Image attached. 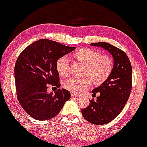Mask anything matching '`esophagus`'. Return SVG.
Masks as SVG:
<instances>
[{"mask_svg": "<svg viewBox=\"0 0 147 147\" xmlns=\"http://www.w3.org/2000/svg\"><path fill=\"white\" fill-rule=\"evenodd\" d=\"M77 96H78V94H77L73 93V92H72V93L71 94V98H75V97H77Z\"/></svg>", "mask_w": 147, "mask_h": 147, "instance_id": "34e87169", "label": "esophagus"}]
</instances>
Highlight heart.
I'll use <instances>...</instances> for the list:
<instances>
[{
	"label": "heart",
	"instance_id": "heart-1",
	"mask_svg": "<svg viewBox=\"0 0 147 147\" xmlns=\"http://www.w3.org/2000/svg\"><path fill=\"white\" fill-rule=\"evenodd\" d=\"M74 56L78 61L86 65L85 74L91 78L92 82L99 85L106 81L112 70V63L110 57L101 55L96 50L82 48L78 50ZM56 69L61 76L66 77L69 72V59L66 56L59 57L56 61ZM90 78H71L64 82V88L74 93H80L91 85Z\"/></svg>",
	"mask_w": 147,
	"mask_h": 147
}]
</instances>
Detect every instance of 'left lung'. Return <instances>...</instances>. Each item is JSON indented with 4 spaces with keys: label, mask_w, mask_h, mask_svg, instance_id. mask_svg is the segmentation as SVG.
Wrapping results in <instances>:
<instances>
[{
    "label": "left lung",
    "mask_w": 147,
    "mask_h": 147,
    "mask_svg": "<svg viewBox=\"0 0 147 147\" xmlns=\"http://www.w3.org/2000/svg\"><path fill=\"white\" fill-rule=\"evenodd\" d=\"M108 51L114 59L111 74L101 85L92 90V96L98 94L96 100L82 110L84 118L96 125L107 124L114 120L123 109L132 88V66L128 56L121 49L106 42L91 43Z\"/></svg>",
    "instance_id": "obj_1"
}]
</instances>
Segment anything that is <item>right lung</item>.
<instances>
[{
    "label": "right lung",
    "instance_id": "1",
    "mask_svg": "<svg viewBox=\"0 0 147 147\" xmlns=\"http://www.w3.org/2000/svg\"><path fill=\"white\" fill-rule=\"evenodd\" d=\"M76 47L49 39L34 42L21 52L15 66L17 96L25 112L34 119L47 120L57 116L71 94L65 89L47 92L49 84L60 87L56 61Z\"/></svg>",
    "mask_w": 147,
    "mask_h": 147
}]
</instances>
